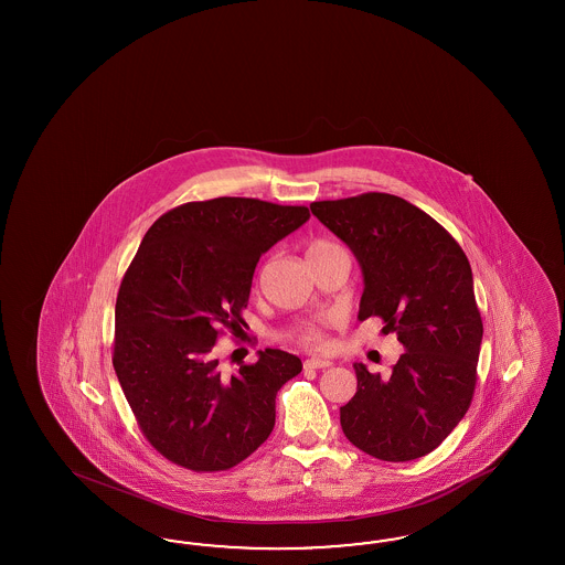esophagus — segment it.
Listing matches in <instances>:
<instances>
[{
	"label": "esophagus",
	"mask_w": 565,
	"mask_h": 565,
	"mask_svg": "<svg viewBox=\"0 0 565 565\" xmlns=\"http://www.w3.org/2000/svg\"><path fill=\"white\" fill-rule=\"evenodd\" d=\"M331 364H333V362L326 359L305 360V369H327V366H331Z\"/></svg>",
	"instance_id": "1"
}]
</instances>
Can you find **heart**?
I'll return each instance as SVG.
<instances>
[{
    "mask_svg": "<svg viewBox=\"0 0 565 565\" xmlns=\"http://www.w3.org/2000/svg\"><path fill=\"white\" fill-rule=\"evenodd\" d=\"M331 248H335L331 242H326V239H315V242H310V244H308L307 255L308 257H315V255H321V253H327V250H331ZM300 340L305 343H310V345L321 343V340H323L321 329L317 326L305 327V329L300 331Z\"/></svg>",
    "mask_w": 565,
    "mask_h": 565,
    "instance_id": "obj_1",
    "label": "heart"
}]
</instances>
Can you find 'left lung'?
<instances>
[{"instance_id": "1", "label": "left lung", "mask_w": 565, "mask_h": 565, "mask_svg": "<svg viewBox=\"0 0 565 565\" xmlns=\"http://www.w3.org/2000/svg\"><path fill=\"white\" fill-rule=\"evenodd\" d=\"M310 211L359 260L360 321L381 317L406 350L387 376L354 364L343 435L376 460L423 458L458 427L477 385L482 321L470 263L445 227L394 194L319 201Z\"/></svg>"}]
</instances>
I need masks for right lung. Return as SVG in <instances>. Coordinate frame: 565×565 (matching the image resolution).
I'll return each instance as SVG.
<instances>
[{"mask_svg": "<svg viewBox=\"0 0 565 565\" xmlns=\"http://www.w3.org/2000/svg\"><path fill=\"white\" fill-rule=\"evenodd\" d=\"M308 217L307 206L222 196L171 209L140 242L116 300L114 369L170 462L220 472L271 435L275 395L302 362L267 348L227 376L213 345L244 326L260 255Z\"/></svg>", "mask_w": 565, "mask_h": 565, "instance_id": "1", "label": "right lung"}]
</instances>
